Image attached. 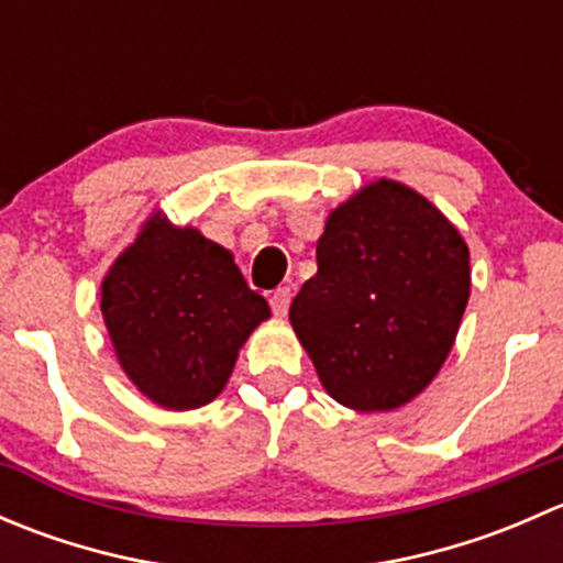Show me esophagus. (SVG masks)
I'll return each mask as SVG.
<instances>
[{
  "instance_id": "esophagus-1",
  "label": "esophagus",
  "mask_w": 563,
  "mask_h": 563,
  "mask_svg": "<svg viewBox=\"0 0 563 563\" xmlns=\"http://www.w3.org/2000/svg\"><path fill=\"white\" fill-rule=\"evenodd\" d=\"M269 305H272V310H275V316H286L288 313V305H291V288H275V291H272V297H269Z\"/></svg>"
}]
</instances>
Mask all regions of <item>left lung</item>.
Listing matches in <instances>:
<instances>
[{
  "instance_id": "8db88e82",
  "label": "left lung",
  "mask_w": 563,
  "mask_h": 563,
  "mask_svg": "<svg viewBox=\"0 0 563 563\" xmlns=\"http://www.w3.org/2000/svg\"><path fill=\"white\" fill-rule=\"evenodd\" d=\"M318 272L288 318L318 382L354 411H395L439 376L471 294L468 245L435 203L382 179L329 212Z\"/></svg>"
}]
</instances>
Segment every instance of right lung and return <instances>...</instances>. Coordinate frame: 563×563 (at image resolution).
I'll use <instances>...</instances> for the list:
<instances>
[{"label": "right lung", "instance_id": "obj_1", "mask_svg": "<svg viewBox=\"0 0 563 563\" xmlns=\"http://www.w3.org/2000/svg\"><path fill=\"white\" fill-rule=\"evenodd\" d=\"M100 313L124 376L168 411L212 402L245 340L272 316L231 250L161 209L108 266Z\"/></svg>", "mask_w": 563, "mask_h": 563}]
</instances>
